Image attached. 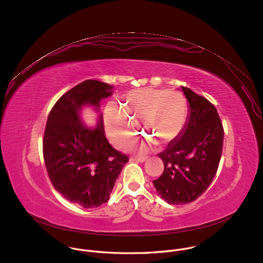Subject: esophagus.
Returning a JSON list of instances; mask_svg holds the SVG:
<instances>
[{
    "label": "esophagus",
    "instance_id": "obj_1",
    "mask_svg": "<svg viewBox=\"0 0 263 263\" xmlns=\"http://www.w3.org/2000/svg\"><path fill=\"white\" fill-rule=\"evenodd\" d=\"M147 159L146 156H136V155H132L130 157L131 161H139V162H144Z\"/></svg>",
    "mask_w": 263,
    "mask_h": 263
}]
</instances>
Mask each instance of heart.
<instances>
[{
    "label": "heart",
    "instance_id": "obj_1",
    "mask_svg": "<svg viewBox=\"0 0 263 263\" xmlns=\"http://www.w3.org/2000/svg\"><path fill=\"white\" fill-rule=\"evenodd\" d=\"M186 101L178 91L141 88L127 92L122 106L109 103L104 125L109 139L123 147L132 139L133 123L149 138L166 145L180 133L186 118Z\"/></svg>",
    "mask_w": 263,
    "mask_h": 263
}]
</instances>
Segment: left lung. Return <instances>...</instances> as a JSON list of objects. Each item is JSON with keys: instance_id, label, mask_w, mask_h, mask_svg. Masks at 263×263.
Segmentation results:
<instances>
[{"instance_id": "left-lung-1", "label": "left lung", "mask_w": 263, "mask_h": 263, "mask_svg": "<svg viewBox=\"0 0 263 263\" xmlns=\"http://www.w3.org/2000/svg\"><path fill=\"white\" fill-rule=\"evenodd\" d=\"M187 122L178 138L159 153L164 170L153 184L170 204H185L202 195L216 175L223 146V127L215 106L186 87Z\"/></svg>"}]
</instances>
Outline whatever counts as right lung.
I'll return each instance as SVG.
<instances>
[{
  "instance_id": "1",
  "label": "right lung",
  "mask_w": 263,
  "mask_h": 263,
  "mask_svg": "<svg viewBox=\"0 0 263 263\" xmlns=\"http://www.w3.org/2000/svg\"><path fill=\"white\" fill-rule=\"evenodd\" d=\"M112 86L87 80L67 91L52 107L44 132L43 155L54 189L67 200L83 208L107 202L128 155L107 140L103 117L99 126H84L79 112L85 105L99 109L110 97Z\"/></svg>"
}]
</instances>
